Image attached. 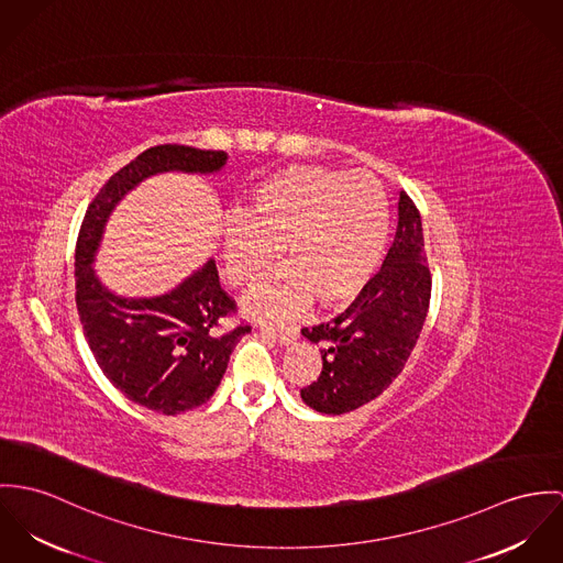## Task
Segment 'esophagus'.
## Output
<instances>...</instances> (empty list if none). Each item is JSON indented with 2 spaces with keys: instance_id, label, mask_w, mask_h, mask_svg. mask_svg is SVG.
I'll return each instance as SVG.
<instances>
[{
  "instance_id": "esophagus-1",
  "label": "esophagus",
  "mask_w": 563,
  "mask_h": 563,
  "mask_svg": "<svg viewBox=\"0 0 563 563\" xmlns=\"http://www.w3.org/2000/svg\"><path fill=\"white\" fill-rule=\"evenodd\" d=\"M258 330H261L263 334H269L272 339H276L280 345H289V343H294V341L298 339V330H296V328H289V325H285V328H274V325H267V323H258Z\"/></svg>"
}]
</instances>
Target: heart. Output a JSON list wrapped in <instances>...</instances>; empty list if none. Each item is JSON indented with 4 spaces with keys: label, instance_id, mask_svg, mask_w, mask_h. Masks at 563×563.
I'll return each mask as SVG.
<instances>
[{
    "label": "heart",
    "instance_id": "1",
    "mask_svg": "<svg viewBox=\"0 0 563 563\" xmlns=\"http://www.w3.org/2000/svg\"><path fill=\"white\" fill-rule=\"evenodd\" d=\"M388 240L386 196L374 175L291 166L251 189L244 216L222 229L231 285L249 289L278 267L283 276L249 298V311L287 317L317 298L321 307L354 300L374 276Z\"/></svg>",
    "mask_w": 563,
    "mask_h": 563
}]
</instances>
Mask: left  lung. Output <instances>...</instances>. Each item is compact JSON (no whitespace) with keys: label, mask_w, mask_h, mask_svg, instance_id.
Returning <instances> with one entry per match:
<instances>
[{"label":"left lung","mask_w":563,"mask_h":563,"mask_svg":"<svg viewBox=\"0 0 563 563\" xmlns=\"http://www.w3.org/2000/svg\"><path fill=\"white\" fill-rule=\"evenodd\" d=\"M430 294L421 216L399 191L397 231L382 269L341 314L302 328L321 345V374L300 390L302 401L321 415H345L382 395L417 345Z\"/></svg>","instance_id":"8db88e82"}]
</instances>
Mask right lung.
I'll return each mask as SVG.
<instances>
[{"instance_id": "1", "label": "right lung", "mask_w": 563, "mask_h": 563, "mask_svg": "<svg viewBox=\"0 0 563 563\" xmlns=\"http://www.w3.org/2000/svg\"><path fill=\"white\" fill-rule=\"evenodd\" d=\"M229 155L184 144L140 153L88 205L75 249V302L86 341L103 375L129 401L162 415L202 406L220 386L249 323L224 328L235 300L220 287L213 258L175 289L153 298L110 291L95 272L106 224L131 189L162 173H220Z\"/></svg>"}]
</instances>
